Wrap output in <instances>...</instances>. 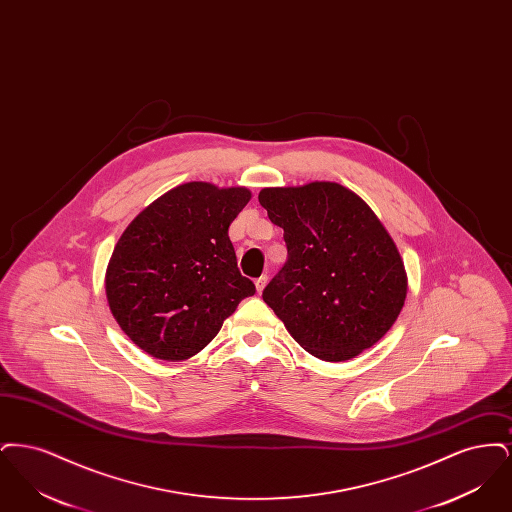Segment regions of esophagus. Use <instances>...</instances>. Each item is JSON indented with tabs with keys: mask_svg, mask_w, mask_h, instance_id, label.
Masks as SVG:
<instances>
[{
	"mask_svg": "<svg viewBox=\"0 0 512 512\" xmlns=\"http://www.w3.org/2000/svg\"><path fill=\"white\" fill-rule=\"evenodd\" d=\"M268 276H261V278H257L255 280V288H257V292L261 293L265 290V286H267Z\"/></svg>",
	"mask_w": 512,
	"mask_h": 512,
	"instance_id": "esophagus-1",
	"label": "esophagus"
}]
</instances>
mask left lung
Masks as SVG:
<instances>
[{"instance_id":"left-lung-1","label":"left lung","mask_w":512,"mask_h":512,"mask_svg":"<svg viewBox=\"0 0 512 512\" xmlns=\"http://www.w3.org/2000/svg\"><path fill=\"white\" fill-rule=\"evenodd\" d=\"M259 203L288 247L263 299L293 340L328 363L382 340L403 309L407 272L365 201L336 182H311L265 188Z\"/></svg>"}]
</instances>
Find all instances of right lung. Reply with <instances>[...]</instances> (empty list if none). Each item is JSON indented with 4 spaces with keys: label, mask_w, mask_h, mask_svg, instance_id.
I'll return each instance as SVG.
<instances>
[{
    "label": "right lung",
    "mask_w": 512,
    "mask_h": 512,
    "mask_svg": "<svg viewBox=\"0 0 512 512\" xmlns=\"http://www.w3.org/2000/svg\"><path fill=\"white\" fill-rule=\"evenodd\" d=\"M247 188L188 182L155 199L115 245L105 293L122 332L161 361H184L219 334L255 284L228 238Z\"/></svg>",
    "instance_id": "1"
}]
</instances>
